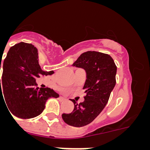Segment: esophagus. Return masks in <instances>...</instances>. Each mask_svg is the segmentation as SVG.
Listing matches in <instances>:
<instances>
[{
    "label": "esophagus",
    "instance_id": "esophagus-1",
    "mask_svg": "<svg viewBox=\"0 0 150 150\" xmlns=\"http://www.w3.org/2000/svg\"><path fill=\"white\" fill-rule=\"evenodd\" d=\"M60 100H65L66 98H63V97H60Z\"/></svg>",
    "mask_w": 150,
    "mask_h": 150
}]
</instances>
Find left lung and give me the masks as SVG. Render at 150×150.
<instances>
[{
	"label": "left lung",
	"instance_id": "left-lung-1",
	"mask_svg": "<svg viewBox=\"0 0 150 150\" xmlns=\"http://www.w3.org/2000/svg\"><path fill=\"white\" fill-rule=\"evenodd\" d=\"M84 69L86 79L83 86L86 96L83 102H74V109L71 113H63L64 122L74 127L87 125L104 110L116 86V67L114 61L108 54L95 51L86 52L73 64Z\"/></svg>",
	"mask_w": 150,
	"mask_h": 150
}]
</instances>
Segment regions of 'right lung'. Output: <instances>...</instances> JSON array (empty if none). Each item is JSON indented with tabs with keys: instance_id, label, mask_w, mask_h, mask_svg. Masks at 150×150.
I'll return each mask as SVG.
<instances>
[{
	"instance_id": "add662e5",
	"label": "right lung",
	"mask_w": 150,
	"mask_h": 150,
	"mask_svg": "<svg viewBox=\"0 0 150 150\" xmlns=\"http://www.w3.org/2000/svg\"><path fill=\"white\" fill-rule=\"evenodd\" d=\"M2 68L0 99L4 98V95L6 106L16 117L31 119L39 116L45 109L46 100L59 97L50 88L37 87V78L52 75L54 71L47 72L41 69L38 50L32 44L21 42L12 46Z\"/></svg>"
}]
</instances>
